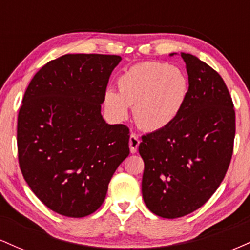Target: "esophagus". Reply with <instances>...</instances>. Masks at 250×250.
<instances>
[{"instance_id": "esophagus-1", "label": "esophagus", "mask_w": 250, "mask_h": 250, "mask_svg": "<svg viewBox=\"0 0 250 250\" xmlns=\"http://www.w3.org/2000/svg\"><path fill=\"white\" fill-rule=\"evenodd\" d=\"M140 145V139L136 134H131L130 137H129V148H130L131 153H136L137 148H139Z\"/></svg>"}]
</instances>
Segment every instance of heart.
Here are the masks:
<instances>
[{
	"label": "heart",
	"instance_id": "b5f03b06",
	"mask_svg": "<svg viewBox=\"0 0 250 250\" xmlns=\"http://www.w3.org/2000/svg\"><path fill=\"white\" fill-rule=\"evenodd\" d=\"M116 93L108 89L104 105L114 117L128 116V107L135 108L140 127L160 130L171 125L185 105L189 91L186 74L177 67L161 62L135 64L117 79Z\"/></svg>",
	"mask_w": 250,
	"mask_h": 250
}]
</instances>
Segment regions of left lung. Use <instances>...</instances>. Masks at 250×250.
Instances as JSON below:
<instances>
[{
    "instance_id": "obj_1",
    "label": "left lung",
    "mask_w": 250,
    "mask_h": 250,
    "mask_svg": "<svg viewBox=\"0 0 250 250\" xmlns=\"http://www.w3.org/2000/svg\"><path fill=\"white\" fill-rule=\"evenodd\" d=\"M181 56L189 81L185 105L171 125L143 135L139 146L143 200L165 219L193 213L210 199L234 148L235 110L225 81L196 56Z\"/></svg>"
}]
</instances>
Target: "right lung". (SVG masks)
I'll list each match as a JSON object with an SVG mask.
<instances>
[{
  "mask_svg": "<svg viewBox=\"0 0 250 250\" xmlns=\"http://www.w3.org/2000/svg\"><path fill=\"white\" fill-rule=\"evenodd\" d=\"M121 56L67 54L35 74L17 119L19 163L25 182L48 208L84 217L105 199L129 155V129L108 125L101 104Z\"/></svg>",
  "mask_w": 250,
  "mask_h": 250,
  "instance_id": "right-lung-1",
  "label": "right lung"
}]
</instances>
